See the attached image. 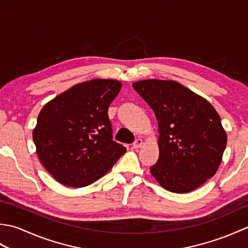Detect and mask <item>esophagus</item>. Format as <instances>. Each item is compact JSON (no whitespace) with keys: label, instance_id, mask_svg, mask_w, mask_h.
<instances>
[{"label":"esophagus","instance_id":"esophagus-1","mask_svg":"<svg viewBox=\"0 0 248 248\" xmlns=\"http://www.w3.org/2000/svg\"><path fill=\"white\" fill-rule=\"evenodd\" d=\"M141 144H143V140H141V139H136L134 140V143H133V148H135V149L140 148V147L141 146Z\"/></svg>","mask_w":248,"mask_h":248}]
</instances>
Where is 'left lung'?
Listing matches in <instances>:
<instances>
[{
	"label": "left lung",
	"instance_id": "8db88e82",
	"mask_svg": "<svg viewBox=\"0 0 248 248\" xmlns=\"http://www.w3.org/2000/svg\"><path fill=\"white\" fill-rule=\"evenodd\" d=\"M133 88L155 112L160 155L150 171L161 186L183 194L214 176L227 135L207 100L175 81L145 80Z\"/></svg>",
	"mask_w": 248,
	"mask_h": 248
}]
</instances>
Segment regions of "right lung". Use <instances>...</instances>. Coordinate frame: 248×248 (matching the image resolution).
I'll use <instances>...</instances> for the list:
<instances>
[{"mask_svg": "<svg viewBox=\"0 0 248 248\" xmlns=\"http://www.w3.org/2000/svg\"><path fill=\"white\" fill-rule=\"evenodd\" d=\"M120 88L118 81L94 78L72 86L40 110L33 131L37 155L60 183L89 186L125 152L113 140L108 115Z\"/></svg>", "mask_w": 248, "mask_h": 248, "instance_id": "obj_1", "label": "right lung"}]
</instances>
